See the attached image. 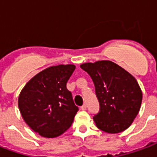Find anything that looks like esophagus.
<instances>
[{"label": "esophagus", "instance_id": "esophagus-1", "mask_svg": "<svg viewBox=\"0 0 157 157\" xmlns=\"http://www.w3.org/2000/svg\"><path fill=\"white\" fill-rule=\"evenodd\" d=\"M81 109H82V111H85V110H86V104H84V105H82Z\"/></svg>", "mask_w": 157, "mask_h": 157}]
</instances>
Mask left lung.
<instances>
[{"label": "left lung", "mask_w": 157, "mask_h": 157, "mask_svg": "<svg viewBox=\"0 0 157 157\" xmlns=\"http://www.w3.org/2000/svg\"><path fill=\"white\" fill-rule=\"evenodd\" d=\"M81 68L93 81L100 111L93 120L97 128L110 134L124 132L140 111L142 91L137 81L111 61L83 63Z\"/></svg>", "instance_id": "1"}]
</instances>
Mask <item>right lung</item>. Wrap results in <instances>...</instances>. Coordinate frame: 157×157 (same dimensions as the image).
<instances>
[{
  "label": "right lung",
  "mask_w": 157,
  "mask_h": 157,
  "mask_svg": "<svg viewBox=\"0 0 157 157\" xmlns=\"http://www.w3.org/2000/svg\"><path fill=\"white\" fill-rule=\"evenodd\" d=\"M75 69L72 64L48 67L33 76L20 93L23 120L43 137H57L72 124L78 107L67 83Z\"/></svg>",
  "instance_id": "obj_1"
}]
</instances>
